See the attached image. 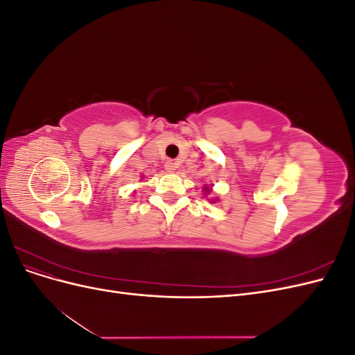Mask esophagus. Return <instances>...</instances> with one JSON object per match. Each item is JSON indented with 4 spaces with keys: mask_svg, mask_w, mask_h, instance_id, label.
I'll list each match as a JSON object with an SVG mask.
<instances>
[{
    "mask_svg": "<svg viewBox=\"0 0 355 355\" xmlns=\"http://www.w3.org/2000/svg\"><path fill=\"white\" fill-rule=\"evenodd\" d=\"M164 167H166V170L168 171V173H173V171L178 168V164L175 163V161H167Z\"/></svg>",
    "mask_w": 355,
    "mask_h": 355,
    "instance_id": "34e87169",
    "label": "esophagus"
}]
</instances>
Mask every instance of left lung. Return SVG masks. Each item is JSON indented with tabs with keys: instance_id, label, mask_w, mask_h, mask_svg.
<instances>
[{
	"instance_id": "8db88e82",
	"label": "left lung",
	"mask_w": 355,
	"mask_h": 355,
	"mask_svg": "<svg viewBox=\"0 0 355 355\" xmlns=\"http://www.w3.org/2000/svg\"><path fill=\"white\" fill-rule=\"evenodd\" d=\"M213 184L211 185H206V187H202V192H204V197H207V196H210L211 194V191H213ZM210 201L211 202H216V201H219L218 200V197H213V198H210Z\"/></svg>"
}]
</instances>
